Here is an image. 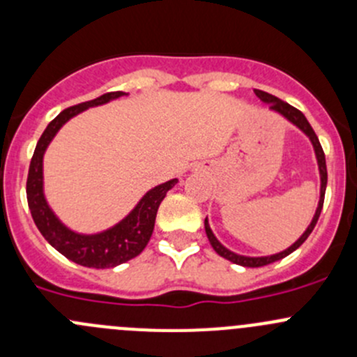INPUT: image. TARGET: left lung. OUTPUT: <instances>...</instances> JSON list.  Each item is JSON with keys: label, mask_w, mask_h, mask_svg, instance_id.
Wrapping results in <instances>:
<instances>
[{"label": "left lung", "mask_w": 357, "mask_h": 357, "mask_svg": "<svg viewBox=\"0 0 357 357\" xmlns=\"http://www.w3.org/2000/svg\"><path fill=\"white\" fill-rule=\"evenodd\" d=\"M255 95L259 96V98L262 100L264 103H268L269 105V110L275 112V114H280L282 117H285L287 121L290 122V124H294L295 128L301 129L302 132H304L305 136L309 138V142H311L312 149H314V155H316V160H318V171H319V202H318V207H316V212L314 215H312V221L309 222V226L305 228V231L302 233L301 238L297 240L295 243H291L289 248H285L283 252H278V254H273V255H262V257H248V255H240V254H235V252H231L229 248H226L222 245L221 242H219L218 238H215V235L212 233L211 226H208V221L207 218H205V233H207V238L208 242H211L212 248H214L215 252H218L221 257L228 259V261L235 262V264H240V266H245V268H261V266H266V264H271V262L275 261H280V259L287 257V255L291 254L294 250H297L298 247L302 245V243L307 240V236L311 235L312 229H314L316 222H318L319 219V214H321V208H323V202H325V192H326V181H328V174H326V160H325V153H323V149L321 145H319V139L318 136H316V132L312 131L311 124L307 122V119H305V115L302 114L301 110H297L295 107L289 105L287 102H283V100L276 98V96L269 95V93L266 91H261V89H254Z\"/></svg>", "instance_id": "8db88e82"}]
</instances>
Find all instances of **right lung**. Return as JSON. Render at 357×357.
<instances>
[{
	"label": "right lung",
	"mask_w": 357,
	"mask_h": 357,
	"mask_svg": "<svg viewBox=\"0 0 357 357\" xmlns=\"http://www.w3.org/2000/svg\"><path fill=\"white\" fill-rule=\"evenodd\" d=\"M126 95L128 93L122 91L105 93L98 98L68 107V109L60 112L46 126L45 132L36 145L31 165H29L27 204L36 226L50 245L56 248L60 254L66 255L72 262L86 266V268H115V266L128 262L129 259L142 254L153 233L158 205L167 195L169 190L178 183V179L174 178L149 190L122 221H119L117 225L105 229V231L93 233V235H82V233H75L70 228H67L46 202L45 188H43V183H45L43 181V157H45L46 149L56 136V132L60 131V128L72 117L88 110L89 107L103 105V103H109L112 100H117Z\"/></svg>",
	"instance_id": "1"
}]
</instances>
